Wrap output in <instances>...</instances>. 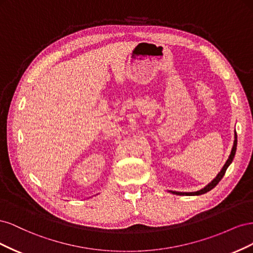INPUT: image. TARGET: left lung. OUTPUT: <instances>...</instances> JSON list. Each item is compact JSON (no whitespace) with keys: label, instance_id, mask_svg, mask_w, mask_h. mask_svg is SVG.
<instances>
[{"label":"left lung","instance_id":"left-lung-1","mask_svg":"<svg viewBox=\"0 0 253 253\" xmlns=\"http://www.w3.org/2000/svg\"><path fill=\"white\" fill-rule=\"evenodd\" d=\"M236 145H237V135L236 133H234V142H233V147H232V150H231V153L230 155H229V158L227 159L226 164L224 165V167L221 168L220 172L216 175V177L214 178L210 183H208L205 188H203L202 190L200 191H196V192H177V191H169V192L173 193V194H176V195H187V196H191V195H202V194H205L207 192H209L210 190H212L214 187H215L217 183L220 181V179L224 177V175L226 173V170L228 169V167L231 165L232 160L234 158V155H235V152H236Z\"/></svg>","mask_w":253,"mask_h":253}]
</instances>
